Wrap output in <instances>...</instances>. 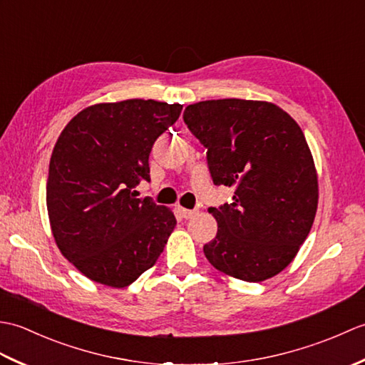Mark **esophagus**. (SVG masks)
<instances>
[{
    "mask_svg": "<svg viewBox=\"0 0 365 365\" xmlns=\"http://www.w3.org/2000/svg\"><path fill=\"white\" fill-rule=\"evenodd\" d=\"M178 212H180V215H182V218H185V220H190L191 216H195L196 215V210H188V208H178Z\"/></svg>",
    "mask_w": 365,
    "mask_h": 365,
    "instance_id": "obj_1",
    "label": "esophagus"
}]
</instances>
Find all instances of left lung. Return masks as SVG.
Segmentation results:
<instances>
[{
	"label": "left lung",
	"mask_w": 365,
	"mask_h": 365,
	"mask_svg": "<svg viewBox=\"0 0 365 365\" xmlns=\"http://www.w3.org/2000/svg\"><path fill=\"white\" fill-rule=\"evenodd\" d=\"M183 120L207 149L215 185L234 202L208 208L218 232L204 254L221 273L262 282L289 265L319 205V177L304 133L290 114L262 100H205Z\"/></svg>",
	"instance_id": "8db88e82"
}]
</instances>
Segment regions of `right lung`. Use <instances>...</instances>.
Masks as SVG:
<instances>
[{
  "label": "right lung",
  "instance_id": "right-lung-1",
  "mask_svg": "<svg viewBox=\"0 0 365 365\" xmlns=\"http://www.w3.org/2000/svg\"><path fill=\"white\" fill-rule=\"evenodd\" d=\"M182 105L130 98L84 108L61 131L46 180V210L61 254L114 289L152 268L175 227L168 207L138 199L149 155Z\"/></svg>",
  "mask_w": 365,
  "mask_h": 365
}]
</instances>
